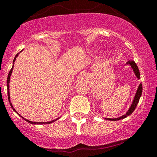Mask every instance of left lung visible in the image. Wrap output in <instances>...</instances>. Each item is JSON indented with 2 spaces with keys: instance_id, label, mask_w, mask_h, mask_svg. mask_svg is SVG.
Returning a JSON list of instances; mask_svg holds the SVG:
<instances>
[{
  "instance_id": "obj_1",
  "label": "left lung",
  "mask_w": 157,
  "mask_h": 157,
  "mask_svg": "<svg viewBox=\"0 0 157 157\" xmlns=\"http://www.w3.org/2000/svg\"><path fill=\"white\" fill-rule=\"evenodd\" d=\"M126 64L127 65H130V67H132L133 72H134L135 75H136V76L137 77V78H140V72H139V68H138L137 65H136V63H135V61H133V60H129V61L126 62ZM141 94H142V85H141V83L140 84L139 87H138L137 90H136V95H135V97L134 99H133V101L132 102V104H131L130 105V108L129 109V110L126 112V113L124 115L121 116V117H117V118H105V120H108V121H120V120L121 119H124L125 118V117H127V116L130 115L132 113L134 112L135 109H136V106H137L138 103H139V99H140V97H141Z\"/></svg>"
}]
</instances>
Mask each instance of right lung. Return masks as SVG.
<instances>
[{
	"label": "right lung",
	"mask_w": 157,
	"mask_h": 157,
	"mask_svg": "<svg viewBox=\"0 0 157 157\" xmlns=\"http://www.w3.org/2000/svg\"><path fill=\"white\" fill-rule=\"evenodd\" d=\"M21 52H22V50H21ZM18 54L19 53H18L17 55H16V56H15V58H14V60H13V67H12V69L10 70V72H9V74H8V76H7V81H6V86H7V94H8V99H9V102H10V106H11V108L12 109H13V110L14 111V112H16V113H17V114H18V113L16 112V109H14V108H13V105H12V103H11V101H10V76H11V74H12V72H13V66H14V62L16 61V58H17V57L18 56ZM18 115H20V114H18ZM21 116V115H20ZM21 117H22L23 119L25 120V121H26L27 122H28V123H30V124H51V123H53V122H55V121H56L57 120H58L59 118H60V117H58V118H57V119H55V120H52V121H48V122H33V121H28V120H27V119H25V117H23L22 116H21Z\"/></svg>",
	"instance_id": "1"
}]
</instances>
